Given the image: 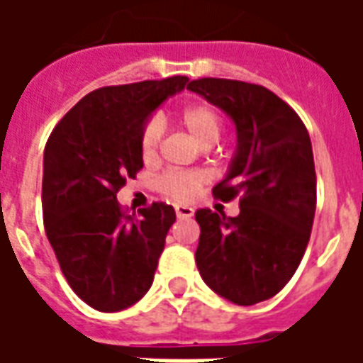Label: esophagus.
Here are the masks:
<instances>
[{
  "mask_svg": "<svg viewBox=\"0 0 363 363\" xmlns=\"http://www.w3.org/2000/svg\"><path fill=\"white\" fill-rule=\"evenodd\" d=\"M174 213H177V218H192L194 216V208L192 206L177 204L174 206Z\"/></svg>",
  "mask_w": 363,
  "mask_h": 363,
  "instance_id": "1",
  "label": "esophagus"
}]
</instances>
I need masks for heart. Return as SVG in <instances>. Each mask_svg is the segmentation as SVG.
I'll return each instance as SVG.
<instances>
[{
    "label": "heart",
    "mask_w": 363,
    "mask_h": 363,
    "mask_svg": "<svg viewBox=\"0 0 363 363\" xmlns=\"http://www.w3.org/2000/svg\"><path fill=\"white\" fill-rule=\"evenodd\" d=\"M181 124L186 134L200 145V147H212L221 138V120L218 112L212 106L206 104H190L179 114ZM159 140H161V128L157 120H150L142 130L140 135V153L145 163H153L157 157ZM206 177L198 171H169L161 174L159 189L165 192L167 196L177 200H189L196 194V190L204 184Z\"/></svg>",
    "instance_id": "heart-1"
}]
</instances>
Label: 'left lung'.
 Instances as JSON below:
<instances>
[{
    "label": "left lung",
    "mask_w": 363,
    "mask_h": 363,
    "mask_svg": "<svg viewBox=\"0 0 363 363\" xmlns=\"http://www.w3.org/2000/svg\"><path fill=\"white\" fill-rule=\"evenodd\" d=\"M186 89L235 126V153L213 196L228 202L243 194L237 218L196 212V267L218 296L255 305L288 284L309 243L317 204L311 140L296 111L267 87L204 77Z\"/></svg>",
    "instance_id": "left-lung-1"
}]
</instances>
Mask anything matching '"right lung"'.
Returning <instances> with one entry per match:
<instances>
[{
    "mask_svg": "<svg viewBox=\"0 0 363 363\" xmlns=\"http://www.w3.org/2000/svg\"><path fill=\"white\" fill-rule=\"evenodd\" d=\"M189 77L101 87L60 120L44 150L43 213L60 268L83 301L114 313L140 301L153 284L173 206L140 216L120 210L116 192L143 167L140 135Z\"/></svg>",
    "mask_w": 363,
    "mask_h": 363,
    "instance_id": "obj_1",
    "label": "right lung"
}]
</instances>
